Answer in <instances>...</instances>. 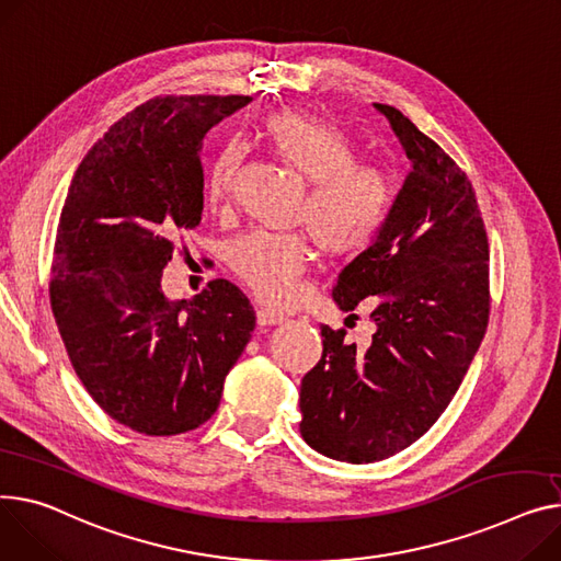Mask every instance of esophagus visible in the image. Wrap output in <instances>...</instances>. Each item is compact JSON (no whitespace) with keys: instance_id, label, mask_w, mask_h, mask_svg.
Masks as SVG:
<instances>
[{"instance_id":"1","label":"esophagus","mask_w":561,"mask_h":561,"mask_svg":"<svg viewBox=\"0 0 561 561\" xmlns=\"http://www.w3.org/2000/svg\"><path fill=\"white\" fill-rule=\"evenodd\" d=\"M256 324L259 327H273V324H282L286 320L284 313L279 311H273V309H266V307H256Z\"/></svg>"}]
</instances>
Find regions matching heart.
I'll return each instance as SVG.
<instances>
[{
	"label": "heart",
	"instance_id": "obj_1",
	"mask_svg": "<svg viewBox=\"0 0 561 561\" xmlns=\"http://www.w3.org/2000/svg\"><path fill=\"white\" fill-rule=\"evenodd\" d=\"M261 130L271 151L311 182L300 218L320 252L352 256L375 241L390 211V182L379 169L356 164L354 148L339 128L300 110H277ZM241 162V144L218 148L205 173L209 205L230 198ZM228 259L239 279L261 300L286 305L305 273L309 248L300 234L252 232L230 245Z\"/></svg>",
	"mask_w": 561,
	"mask_h": 561
}]
</instances>
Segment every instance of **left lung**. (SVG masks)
<instances>
[{
	"label": "left lung",
	"mask_w": 561,
	"mask_h": 561,
	"mask_svg": "<svg viewBox=\"0 0 561 561\" xmlns=\"http://www.w3.org/2000/svg\"><path fill=\"white\" fill-rule=\"evenodd\" d=\"M375 107L410 171L377 239L333 286L343 311L371 295L375 333L356 347L322 324V358L300 388L305 442L352 465L390 458L437 422L490 320V243L471 182L397 107Z\"/></svg>",
	"instance_id": "left-lung-1"
}]
</instances>
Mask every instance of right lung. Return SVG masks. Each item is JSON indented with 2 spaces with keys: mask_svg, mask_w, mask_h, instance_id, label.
<instances>
[{
  "mask_svg": "<svg viewBox=\"0 0 561 561\" xmlns=\"http://www.w3.org/2000/svg\"><path fill=\"white\" fill-rule=\"evenodd\" d=\"M250 96H156L90 148L62 205L51 311L92 399L144 435L205 424L254 331L248 297L214 279L169 300L162 271L203 216L207 130Z\"/></svg>",
  "mask_w": 561,
  "mask_h": 561,
  "instance_id": "obj_1",
  "label": "right lung"
}]
</instances>
